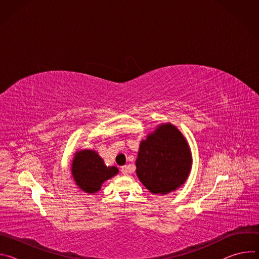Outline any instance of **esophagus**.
<instances>
[{
  "label": "esophagus",
  "instance_id": "obj_1",
  "mask_svg": "<svg viewBox=\"0 0 259 259\" xmlns=\"http://www.w3.org/2000/svg\"><path fill=\"white\" fill-rule=\"evenodd\" d=\"M121 172L123 175H127L128 174V167L127 166H122L121 167Z\"/></svg>",
  "mask_w": 259,
  "mask_h": 259
}]
</instances>
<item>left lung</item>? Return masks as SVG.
<instances>
[{
    "mask_svg": "<svg viewBox=\"0 0 259 259\" xmlns=\"http://www.w3.org/2000/svg\"><path fill=\"white\" fill-rule=\"evenodd\" d=\"M135 164L136 174L147 190L153 194H168L188 178L192 155L179 130L165 124L141 141Z\"/></svg>",
    "mask_w": 259,
    "mask_h": 259,
    "instance_id": "left-lung-1",
    "label": "left lung"
}]
</instances>
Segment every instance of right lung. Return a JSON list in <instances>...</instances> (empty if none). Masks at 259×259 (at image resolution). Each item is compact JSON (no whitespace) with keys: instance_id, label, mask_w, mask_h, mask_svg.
Returning a JSON list of instances; mask_svg holds the SVG:
<instances>
[{"instance_id":"add662e5","label":"right lung","mask_w":259,"mask_h":259,"mask_svg":"<svg viewBox=\"0 0 259 259\" xmlns=\"http://www.w3.org/2000/svg\"><path fill=\"white\" fill-rule=\"evenodd\" d=\"M119 172L116 167H106L103 160L93 151L78 152L71 164V173L76 183L86 193L94 194L101 184Z\"/></svg>"}]
</instances>
